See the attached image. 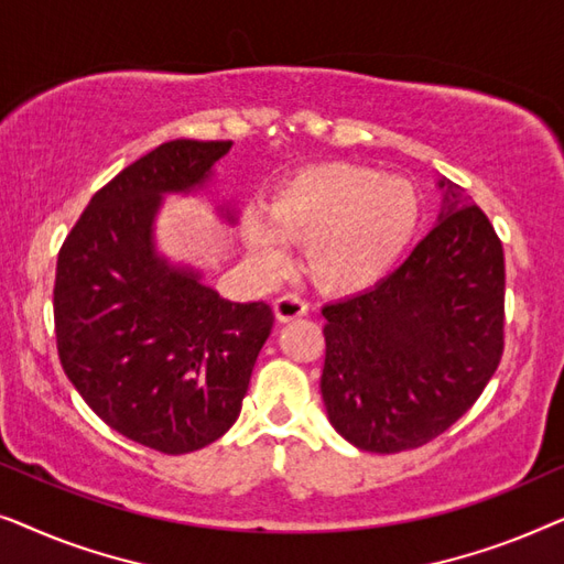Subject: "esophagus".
Here are the masks:
<instances>
[{"mask_svg":"<svg viewBox=\"0 0 564 564\" xmlns=\"http://www.w3.org/2000/svg\"><path fill=\"white\" fill-rule=\"evenodd\" d=\"M307 313V303L300 295H282L274 300V315L276 321H295L300 315Z\"/></svg>","mask_w":564,"mask_h":564,"instance_id":"esophagus-1","label":"esophagus"}]
</instances>
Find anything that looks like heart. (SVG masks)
Here are the masks:
<instances>
[{
	"mask_svg": "<svg viewBox=\"0 0 564 564\" xmlns=\"http://www.w3.org/2000/svg\"><path fill=\"white\" fill-rule=\"evenodd\" d=\"M423 199L411 180L380 169L323 164L292 174L272 192L267 220L246 218L241 236L259 264H288V243H305V272L326 292L380 284L411 249Z\"/></svg>",
	"mask_w": 564,
	"mask_h": 564,
	"instance_id": "heart-1",
	"label": "heart"
}]
</instances>
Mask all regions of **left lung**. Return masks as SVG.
I'll return each instance as SVG.
<instances>
[{"label": "left lung", "instance_id": "1", "mask_svg": "<svg viewBox=\"0 0 564 564\" xmlns=\"http://www.w3.org/2000/svg\"><path fill=\"white\" fill-rule=\"evenodd\" d=\"M429 236L380 284L323 307L321 395L357 449L395 454L462 419L503 354L506 264L490 220L449 180Z\"/></svg>", "mask_w": 564, "mask_h": 564}]
</instances>
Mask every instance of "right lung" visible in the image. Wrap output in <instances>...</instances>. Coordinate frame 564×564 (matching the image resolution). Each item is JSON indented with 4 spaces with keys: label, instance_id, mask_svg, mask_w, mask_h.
I'll return each instance as SVG.
<instances>
[{
    "label": "right lung",
    "instance_id": "right-lung-1",
    "mask_svg": "<svg viewBox=\"0 0 564 564\" xmlns=\"http://www.w3.org/2000/svg\"><path fill=\"white\" fill-rule=\"evenodd\" d=\"M234 141L161 143L107 182L58 251L53 315L64 372L118 434L164 454L234 426L261 346L267 303H230L156 246L166 195L210 187ZM228 226L236 205L218 203Z\"/></svg>",
    "mask_w": 564,
    "mask_h": 564
}]
</instances>
